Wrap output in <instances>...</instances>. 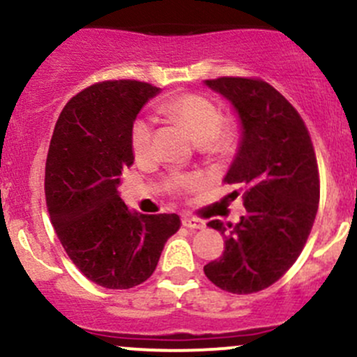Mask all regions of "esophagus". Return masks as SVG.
<instances>
[{
  "mask_svg": "<svg viewBox=\"0 0 357 357\" xmlns=\"http://www.w3.org/2000/svg\"><path fill=\"white\" fill-rule=\"evenodd\" d=\"M182 225L187 226V228H190V229H202L206 226L204 221L199 220V218H194V216H183Z\"/></svg>",
  "mask_w": 357,
  "mask_h": 357,
  "instance_id": "obj_1",
  "label": "esophagus"
}]
</instances>
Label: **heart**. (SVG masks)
I'll list each match as a JSON object with an SVG mask.
<instances>
[{
    "mask_svg": "<svg viewBox=\"0 0 357 357\" xmlns=\"http://www.w3.org/2000/svg\"><path fill=\"white\" fill-rule=\"evenodd\" d=\"M162 112L180 122L192 139L206 151H221L231 146L233 131L221 122V112L214 102L202 95L185 93L162 103ZM153 131L148 119L141 117L134 122L131 131V146L137 160H144L151 153ZM197 177H175V187L199 185Z\"/></svg>",
    "mask_w": 357,
    "mask_h": 357,
    "instance_id": "b5f03b06",
    "label": "heart"
}]
</instances>
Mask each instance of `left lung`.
Returning <instances> with one entry per match:
<instances>
[{"label":"left lung","instance_id":"left-lung-1","mask_svg":"<svg viewBox=\"0 0 357 357\" xmlns=\"http://www.w3.org/2000/svg\"><path fill=\"white\" fill-rule=\"evenodd\" d=\"M235 110L240 141L223 182L245 187L240 223L208 226L225 236V252L204 266L228 293L274 284L301 254L315 221L320 182L312 139L294 107L262 79H206Z\"/></svg>","mask_w":357,"mask_h":357}]
</instances>
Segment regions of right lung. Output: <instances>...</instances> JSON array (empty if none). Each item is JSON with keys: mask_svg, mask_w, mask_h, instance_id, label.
I'll list each match as a JSON object with an SVG mask.
<instances>
[{"mask_svg": "<svg viewBox=\"0 0 357 357\" xmlns=\"http://www.w3.org/2000/svg\"><path fill=\"white\" fill-rule=\"evenodd\" d=\"M160 88L119 79L86 88L61 112L45 163V199L56 235L76 267L109 289H129L156 269L177 214H143L119 194L132 167L131 131Z\"/></svg>", "mask_w": 357, "mask_h": 357, "instance_id": "add662e5", "label": "right lung"}]
</instances>
